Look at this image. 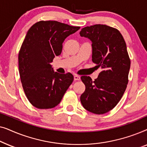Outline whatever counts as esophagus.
I'll use <instances>...</instances> for the list:
<instances>
[{"instance_id":"1","label":"esophagus","mask_w":147,"mask_h":147,"mask_svg":"<svg viewBox=\"0 0 147 147\" xmlns=\"http://www.w3.org/2000/svg\"><path fill=\"white\" fill-rule=\"evenodd\" d=\"M74 80L75 81H79V80H80V76L78 75H74Z\"/></svg>"}]
</instances>
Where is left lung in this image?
<instances>
[{
    "label": "left lung",
    "mask_w": 147,
    "mask_h": 147,
    "mask_svg": "<svg viewBox=\"0 0 147 147\" xmlns=\"http://www.w3.org/2000/svg\"><path fill=\"white\" fill-rule=\"evenodd\" d=\"M80 35L92 41V61L102 69L94 81L82 76L86 90L80 101L88 111L105 114L117 105L128 84L130 59L125 41L118 29L100 24L83 28Z\"/></svg>",
    "instance_id": "obj_1"
}]
</instances>
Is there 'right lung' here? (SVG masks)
Masks as SVG:
<instances>
[{"label":"right lung","mask_w":147,"mask_h":147,"mask_svg":"<svg viewBox=\"0 0 147 147\" xmlns=\"http://www.w3.org/2000/svg\"><path fill=\"white\" fill-rule=\"evenodd\" d=\"M80 28L41 21L27 31L19 53V69L25 95L35 108L55 107L73 82L71 74L55 72L50 63L61 54L64 40Z\"/></svg>","instance_id":"right-lung-1"}]
</instances>
